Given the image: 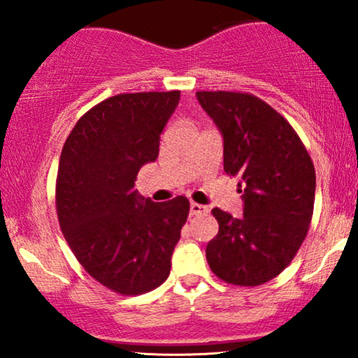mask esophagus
Segmentation results:
<instances>
[{"instance_id":"obj_1","label":"esophagus","mask_w":358,"mask_h":358,"mask_svg":"<svg viewBox=\"0 0 358 358\" xmlns=\"http://www.w3.org/2000/svg\"><path fill=\"white\" fill-rule=\"evenodd\" d=\"M208 208L205 207V205H200L196 202H192L190 203V213L192 215H202V213H207Z\"/></svg>"}]
</instances>
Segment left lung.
Returning <instances> with one entry per match:
<instances>
[{"instance_id":"left-lung-1","label":"left lung","mask_w":358,"mask_h":358,"mask_svg":"<svg viewBox=\"0 0 358 358\" xmlns=\"http://www.w3.org/2000/svg\"><path fill=\"white\" fill-rule=\"evenodd\" d=\"M196 99L224 138V171L241 176L244 215L213 208L219 234L207 244L210 269L236 286L282 273L313 217L315 166L296 131L252 94L202 90Z\"/></svg>"}]
</instances>
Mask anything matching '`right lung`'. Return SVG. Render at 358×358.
<instances>
[{
	"label": "right lung",
	"instance_id": "add662e5",
	"mask_svg": "<svg viewBox=\"0 0 358 358\" xmlns=\"http://www.w3.org/2000/svg\"><path fill=\"white\" fill-rule=\"evenodd\" d=\"M178 102L180 90L109 97L77 121L62 148L55 203L65 241L90 276L126 296L166 281L190 212L187 196L156 203L134 190Z\"/></svg>",
	"mask_w": 358,
	"mask_h": 358
}]
</instances>
